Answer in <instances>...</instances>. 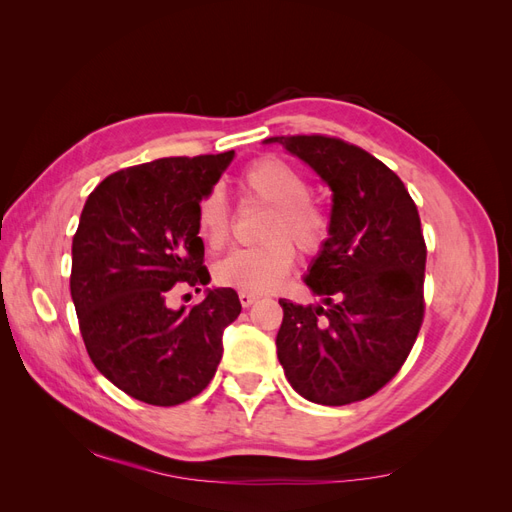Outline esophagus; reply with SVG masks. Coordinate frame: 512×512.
<instances>
[{"label":"esophagus","instance_id":"obj_1","mask_svg":"<svg viewBox=\"0 0 512 512\" xmlns=\"http://www.w3.org/2000/svg\"><path fill=\"white\" fill-rule=\"evenodd\" d=\"M239 301L243 307H252L258 301V294L252 292H239Z\"/></svg>","mask_w":512,"mask_h":512}]
</instances>
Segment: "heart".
<instances>
[{"label": "heart", "mask_w": 512, "mask_h": 512, "mask_svg": "<svg viewBox=\"0 0 512 512\" xmlns=\"http://www.w3.org/2000/svg\"><path fill=\"white\" fill-rule=\"evenodd\" d=\"M237 188L243 205L267 207L258 237L262 243L232 252L215 265V280L226 288L265 294L290 273L299 247L318 256L333 235V213L322 198L309 192L301 168L280 156H260L247 164ZM232 209L220 190H207L196 203V228L209 250L222 252L232 237Z\"/></svg>", "instance_id": "b5f03b06"}]
</instances>
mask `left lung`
<instances>
[{"mask_svg": "<svg viewBox=\"0 0 512 512\" xmlns=\"http://www.w3.org/2000/svg\"><path fill=\"white\" fill-rule=\"evenodd\" d=\"M267 143L284 145L333 190V235L305 277L327 307L280 301L277 359L314 404L363 401L399 374L421 331L427 245L418 209L389 166L342 138Z\"/></svg>", "mask_w": 512, "mask_h": 512, "instance_id": "1", "label": "left lung"}]
</instances>
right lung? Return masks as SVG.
<instances>
[{
    "label": "right lung",
    "instance_id": "right-lung-1",
    "mask_svg": "<svg viewBox=\"0 0 512 512\" xmlns=\"http://www.w3.org/2000/svg\"><path fill=\"white\" fill-rule=\"evenodd\" d=\"M235 151L162 158L108 175L72 239L70 294L91 363L130 397L177 406L207 389L222 331L241 314L232 288L170 309V292L209 284L196 203Z\"/></svg>",
    "mask_w": 512,
    "mask_h": 512
}]
</instances>
